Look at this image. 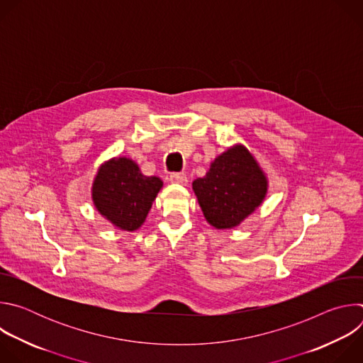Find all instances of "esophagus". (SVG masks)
Returning <instances> with one entry per match:
<instances>
[{"mask_svg": "<svg viewBox=\"0 0 363 363\" xmlns=\"http://www.w3.org/2000/svg\"><path fill=\"white\" fill-rule=\"evenodd\" d=\"M169 179L171 182H175V184H181V185H185L188 182V178L184 172H172L169 175Z\"/></svg>", "mask_w": 363, "mask_h": 363, "instance_id": "esophagus-1", "label": "esophagus"}]
</instances>
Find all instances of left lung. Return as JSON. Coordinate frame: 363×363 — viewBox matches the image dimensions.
Here are the masks:
<instances>
[{
	"instance_id": "left-lung-1",
	"label": "left lung",
	"mask_w": 363,
	"mask_h": 363,
	"mask_svg": "<svg viewBox=\"0 0 363 363\" xmlns=\"http://www.w3.org/2000/svg\"><path fill=\"white\" fill-rule=\"evenodd\" d=\"M192 188L205 220L225 230L237 227L263 202L267 179L252 155L242 145H235L216 158Z\"/></svg>"
}]
</instances>
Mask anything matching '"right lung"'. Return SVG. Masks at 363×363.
<instances>
[{"instance_id": "obj_1", "label": "right lung", "mask_w": 363, "mask_h": 363, "mask_svg": "<svg viewBox=\"0 0 363 363\" xmlns=\"http://www.w3.org/2000/svg\"><path fill=\"white\" fill-rule=\"evenodd\" d=\"M158 177H145L128 158H113L103 164L93 182L91 196L97 211L121 230H138L153 199L162 188Z\"/></svg>"}]
</instances>
